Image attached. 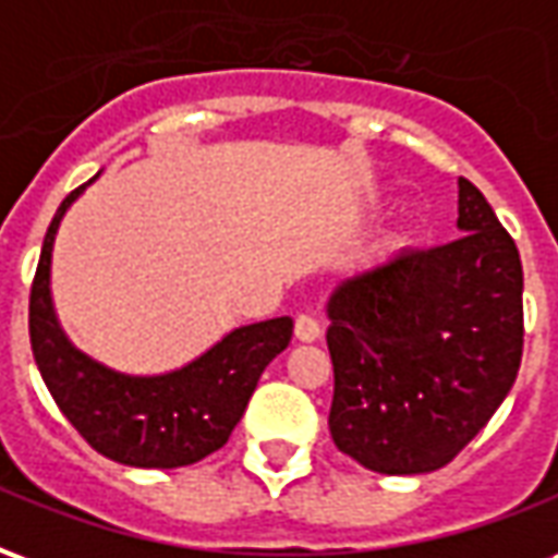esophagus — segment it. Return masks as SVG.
Returning a JSON list of instances; mask_svg holds the SVG:
<instances>
[{
  "label": "esophagus",
  "mask_w": 558,
  "mask_h": 558,
  "mask_svg": "<svg viewBox=\"0 0 558 558\" xmlns=\"http://www.w3.org/2000/svg\"><path fill=\"white\" fill-rule=\"evenodd\" d=\"M319 335H323V328H319V323H316L314 316L302 314L295 319V338L302 340V343H314Z\"/></svg>",
  "instance_id": "34e87169"
}]
</instances>
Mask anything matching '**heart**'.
I'll return each instance as SVG.
<instances>
[{
    "mask_svg": "<svg viewBox=\"0 0 558 558\" xmlns=\"http://www.w3.org/2000/svg\"><path fill=\"white\" fill-rule=\"evenodd\" d=\"M395 244H407V235H398V242Z\"/></svg>",
    "mask_w": 558,
    "mask_h": 558,
    "instance_id": "b5f03b06",
    "label": "heart"
}]
</instances>
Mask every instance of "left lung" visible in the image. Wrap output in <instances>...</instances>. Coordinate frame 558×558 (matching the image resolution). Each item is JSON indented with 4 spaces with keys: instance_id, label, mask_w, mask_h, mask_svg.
<instances>
[{
    "instance_id": "1",
    "label": "left lung",
    "mask_w": 558,
    "mask_h": 558,
    "mask_svg": "<svg viewBox=\"0 0 558 558\" xmlns=\"http://www.w3.org/2000/svg\"><path fill=\"white\" fill-rule=\"evenodd\" d=\"M457 242L398 251L328 295L331 439L379 475L454 460L520 371V254L466 179H457Z\"/></svg>"
}]
</instances>
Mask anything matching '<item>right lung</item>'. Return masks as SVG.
Instances as JSON below:
<instances>
[{
	"label": "right lung",
	"mask_w": 558,
	"mask_h": 558,
	"mask_svg": "<svg viewBox=\"0 0 558 558\" xmlns=\"http://www.w3.org/2000/svg\"><path fill=\"white\" fill-rule=\"evenodd\" d=\"M98 175L62 199L44 235L29 299L32 355L56 407L98 454L137 469L191 466L230 439L263 371L290 347L292 319L230 328L163 374H125L74 347L53 304V247L65 215Z\"/></svg>",
	"instance_id": "add662e5"
}]
</instances>
